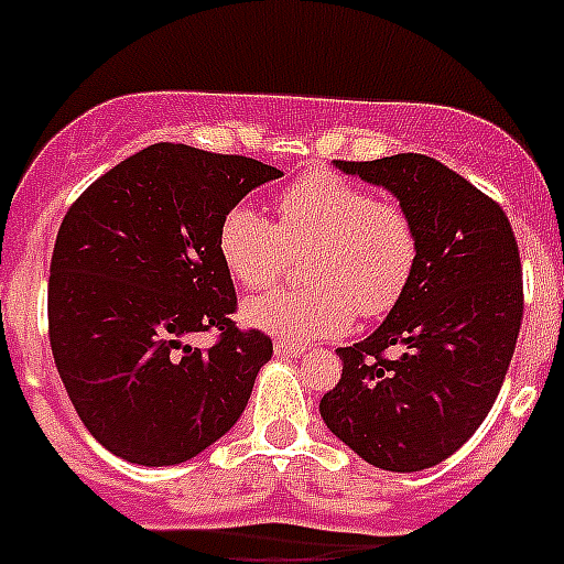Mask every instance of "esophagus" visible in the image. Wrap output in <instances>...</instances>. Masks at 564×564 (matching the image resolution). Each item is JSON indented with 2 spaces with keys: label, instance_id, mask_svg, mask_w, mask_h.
<instances>
[{
  "label": "esophagus",
  "instance_id": "1",
  "mask_svg": "<svg viewBox=\"0 0 564 564\" xmlns=\"http://www.w3.org/2000/svg\"><path fill=\"white\" fill-rule=\"evenodd\" d=\"M276 356H282V358L305 356V347H299V344H288V341H276Z\"/></svg>",
  "mask_w": 564,
  "mask_h": 564
}]
</instances>
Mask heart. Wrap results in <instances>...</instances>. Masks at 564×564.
I'll return each instance as SVG.
<instances>
[{"label": "heart", "instance_id": "heart-1", "mask_svg": "<svg viewBox=\"0 0 564 564\" xmlns=\"http://www.w3.org/2000/svg\"><path fill=\"white\" fill-rule=\"evenodd\" d=\"M217 248L226 271L248 291L273 285L302 262L305 288L253 296L248 325L288 344L341 336L352 318L387 316L410 288L421 253L412 214L336 172H307L282 188L276 223L248 203L223 217Z\"/></svg>", "mask_w": 564, "mask_h": 564}]
</instances>
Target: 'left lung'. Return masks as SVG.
I'll use <instances>...</instances> for the list:
<instances>
[{
    "mask_svg": "<svg viewBox=\"0 0 564 564\" xmlns=\"http://www.w3.org/2000/svg\"><path fill=\"white\" fill-rule=\"evenodd\" d=\"M390 188L421 239L403 299L372 336L338 347L327 430L387 471L455 455L495 406L522 325V265L500 203L426 154L336 161Z\"/></svg>",
    "mask_w": 564,
    "mask_h": 564,
    "instance_id": "left-lung-1",
    "label": "left lung"
}]
</instances>
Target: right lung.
<instances>
[{
  "label": "right lung",
  "instance_id": "add662e5",
  "mask_svg": "<svg viewBox=\"0 0 564 564\" xmlns=\"http://www.w3.org/2000/svg\"><path fill=\"white\" fill-rule=\"evenodd\" d=\"M282 172L242 154L154 143L109 169L64 214L50 259L56 370L89 435L138 466H174L231 430L273 356L239 330L220 223ZM214 329L208 351L194 332Z\"/></svg>",
  "mask_w": 564,
  "mask_h": 564
}]
</instances>
